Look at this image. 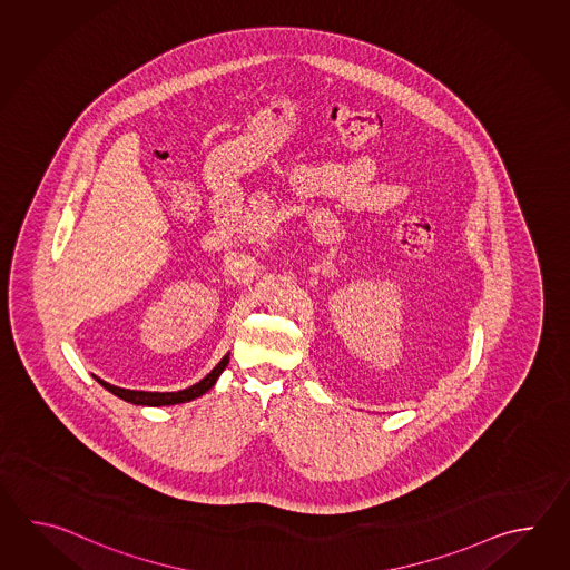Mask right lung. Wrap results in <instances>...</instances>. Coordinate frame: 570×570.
Returning <instances> with one entry per match:
<instances>
[{"label":"right lung","instance_id":"right-lung-1","mask_svg":"<svg viewBox=\"0 0 570 570\" xmlns=\"http://www.w3.org/2000/svg\"><path fill=\"white\" fill-rule=\"evenodd\" d=\"M228 361H230V356L226 354V356L214 366V371H212L209 375L204 376L199 383H195V385H191L189 389H183V391H175V393H150V391H132V389L114 387V385H109L106 381H101V379H97V376L96 379L101 387L108 389L114 395H118L120 400L134 403V405H153V407H158V405H175V403H185V401L195 400V397L204 395L206 391L214 387L216 381H218V376L222 375V371L228 366Z\"/></svg>","mask_w":570,"mask_h":570}]
</instances>
